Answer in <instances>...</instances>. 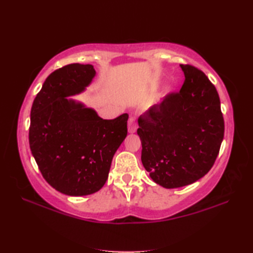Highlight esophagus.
I'll return each instance as SVG.
<instances>
[{
	"instance_id": "esophagus-1",
	"label": "esophagus",
	"mask_w": 253,
	"mask_h": 253,
	"mask_svg": "<svg viewBox=\"0 0 253 253\" xmlns=\"http://www.w3.org/2000/svg\"><path fill=\"white\" fill-rule=\"evenodd\" d=\"M138 125H137V120L135 116H130L129 120H128V131L129 132H135L137 130Z\"/></svg>"
}]
</instances>
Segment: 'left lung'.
Returning a JSON list of instances; mask_svg holds the SVG:
<instances>
[{"mask_svg":"<svg viewBox=\"0 0 253 253\" xmlns=\"http://www.w3.org/2000/svg\"><path fill=\"white\" fill-rule=\"evenodd\" d=\"M185 82L176 93L138 118L141 161L150 177L164 188L200 179L212 169L224 138L221 101L200 69L181 64Z\"/></svg>","mask_w":253,"mask_h":253,"instance_id":"obj_1","label":"left lung"}]
</instances>
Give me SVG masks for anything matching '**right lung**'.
Returning a JSON list of instances; mask_svg holds the SVG:
<instances>
[{
    "label": "right lung",
    "mask_w": 253,
    "mask_h": 253,
    "mask_svg": "<svg viewBox=\"0 0 253 253\" xmlns=\"http://www.w3.org/2000/svg\"><path fill=\"white\" fill-rule=\"evenodd\" d=\"M95 71L68 64L53 72L34 100L29 146L43 178L64 195L87 196L100 190L112 159L127 136L128 114L103 120L66 96L91 83Z\"/></svg>",
    "instance_id": "right-lung-1"
}]
</instances>
